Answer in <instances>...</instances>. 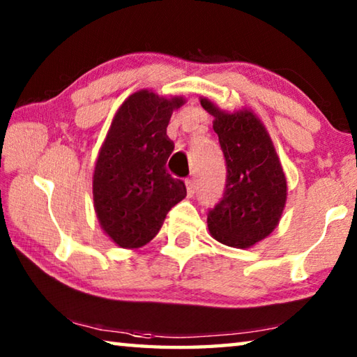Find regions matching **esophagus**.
I'll return each instance as SVG.
<instances>
[{"mask_svg":"<svg viewBox=\"0 0 357 357\" xmlns=\"http://www.w3.org/2000/svg\"><path fill=\"white\" fill-rule=\"evenodd\" d=\"M185 187H187V195H189V197L195 195V181L187 179L185 181Z\"/></svg>","mask_w":357,"mask_h":357,"instance_id":"1","label":"esophagus"}]
</instances>
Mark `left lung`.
<instances>
[{"instance_id": "8db88e82", "label": "left lung", "mask_w": 357, "mask_h": 357, "mask_svg": "<svg viewBox=\"0 0 357 357\" xmlns=\"http://www.w3.org/2000/svg\"><path fill=\"white\" fill-rule=\"evenodd\" d=\"M200 102L214 116L227 164L223 197L208 213L209 233L222 244L249 249L279 225L287 202L285 174L268 130L250 110L227 113L206 98Z\"/></svg>"}]
</instances>
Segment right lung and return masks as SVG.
<instances>
[{"instance_id": "obj_1", "label": "right lung", "mask_w": 357, "mask_h": 357, "mask_svg": "<svg viewBox=\"0 0 357 357\" xmlns=\"http://www.w3.org/2000/svg\"><path fill=\"white\" fill-rule=\"evenodd\" d=\"M183 98L165 99L148 89L123 102L99 151L93 176L98 220L114 244L138 249L153 239L185 184L167 172L174 144L167 137Z\"/></svg>"}]
</instances>
